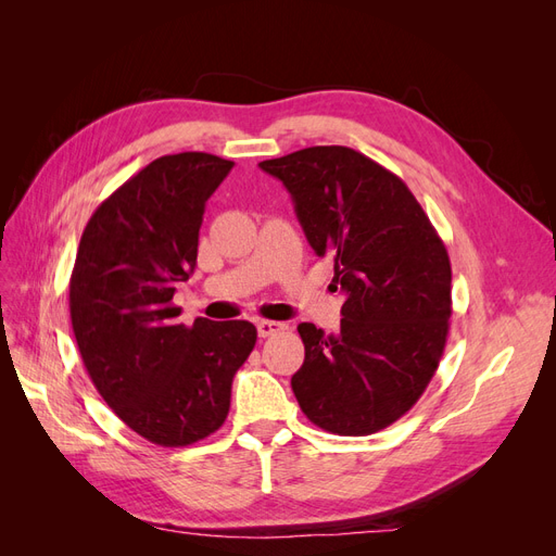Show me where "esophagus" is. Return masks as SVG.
<instances>
[{
  "label": "esophagus",
  "instance_id": "1",
  "mask_svg": "<svg viewBox=\"0 0 556 556\" xmlns=\"http://www.w3.org/2000/svg\"><path fill=\"white\" fill-rule=\"evenodd\" d=\"M288 329V325L282 323H274V319H260L257 323V333L262 336V339H266V336H274V333H280Z\"/></svg>",
  "mask_w": 556,
  "mask_h": 556
}]
</instances>
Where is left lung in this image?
<instances>
[{
    "label": "left lung",
    "instance_id": "8db88e82",
    "mask_svg": "<svg viewBox=\"0 0 556 556\" xmlns=\"http://www.w3.org/2000/svg\"><path fill=\"white\" fill-rule=\"evenodd\" d=\"M260 166L288 188L311 248L333 262L345 294L341 331L299 325V406L329 433L390 427L443 357L452 315L445 243L408 185L357 150L313 146Z\"/></svg>",
    "mask_w": 556,
    "mask_h": 556
}]
</instances>
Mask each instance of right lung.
<instances>
[{"mask_svg":"<svg viewBox=\"0 0 556 556\" xmlns=\"http://www.w3.org/2000/svg\"><path fill=\"white\" fill-rule=\"evenodd\" d=\"M231 166L208 153L153 160L97 206L76 252L70 313L83 364L111 410L162 447L225 425L231 380L257 341L245 319L185 327L174 306L206 201Z\"/></svg>","mask_w":556,"mask_h":556,"instance_id":"obj_1","label":"right lung"}]
</instances>
